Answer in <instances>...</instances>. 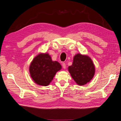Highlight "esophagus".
Returning a JSON list of instances; mask_svg holds the SVG:
<instances>
[{
  "instance_id": "34e87169",
  "label": "esophagus",
  "mask_w": 121,
  "mask_h": 121,
  "mask_svg": "<svg viewBox=\"0 0 121 121\" xmlns=\"http://www.w3.org/2000/svg\"><path fill=\"white\" fill-rule=\"evenodd\" d=\"M62 65H63V67L64 69H65V68H66V65H65V63H63V64H62Z\"/></svg>"
}]
</instances>
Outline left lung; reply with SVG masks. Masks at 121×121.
<instances>
[{
	"label": "left lung",
	"mask_w": 121,
	"mask_h": 121,
	"mask_svg": "<svg viewBox=\"0 0 121 121\" xmlns=\"http://www.w3.org/2000/svg\"><path fill=\"white\" fill-rule=\"evenodd\" d=\"M68 70L76 83L82 86L92 79L95 69L88 56L78 53L74 56L73 64L68 67Z\"/></svg>",
	"instance_id": "1"
}]
</instances>
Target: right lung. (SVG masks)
I'll list each match as a JSON object with an SVG mask.
<instances>
[{
    "label": "right lung",
    "mask_w": 121,
    "mask_h": 121,
    "mask_svg": "<svg viewBox=\"0 0 121 121\" xmlns=\"http://www.w3.org/2000/svg\"><path fill=\"white\" fill-rule=\"evenodd\" d=\"M61 65L56 61H52L47 53H41L34 58L29 67L30 76L39 85L48 86Z\"/></svg>",
    "instance_id": "1"
}]
</instances>
